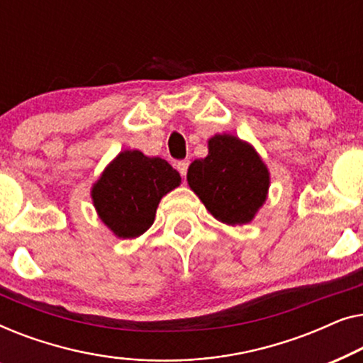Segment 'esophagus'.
I'll list each match as a JSON object with an SVG mask.
<instances>
[{
  "label": "esophagus",
  "mask_w": 363,
  "mask_h": 363,
  "mask_svg": "<svg viewBox=\"0 0 363 363\" xmlns=\"http://www.w3.org/2000/svg\"><path fill=\"white\" fill-rule=\"evenodd\" d=\"M188 165H190V162H188V160H180V162L177 163L178 172H180L182 175H186V172H188Z\"/></svg>",
  "instance_id": "esophagus-1"
}]
</instances>
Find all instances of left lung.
Returning a JSON list of instances; mask_svg holds the SVG:
<instances>
[{
  "instance_id": "obj_1",
  "label": "left lung",
  "mask_w": 363,
  "mask_h": 363,
  "mask_svg": "<svg viewBox=\"0 0 363 363\" xmlns=\"http://www.w3.org/2000/svg\"><path fill=\"white\" fill-rule=\"evenodd\" d=\"M186 180L216 220L245 225L266 200L269 172L251 145L215 135L208 142V157L191 163Z\"/></svg>"
}]
</instances>
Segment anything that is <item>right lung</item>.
<instances>
[{
  "label": "right lung",
  "instance_id": "add662e5",
  "mask_svg": "<svg viewBox=\"0 0 363 363\" xmlns=\"http://www.w3.org/2000/svg\"><path fill=\"white\" fill-rule=\"evenodd\" d=\"M180 182V173L162 158L121 152L92 188L94 206L118 238H137L153 225L162 196Z\"/></svg>",
  "mask_w": 363,
  "mask_h": 363
}]
</instances>
